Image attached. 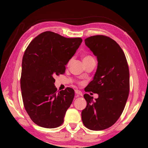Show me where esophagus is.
<instances>
[{"label":"esophagus","instance_id":"esophagus-1","mask_svg":"<svg viewBox=\"0 0 148 148\" xmlns=\"http://www.w3.org/2000/svg\"><path fill=\"white\" fill-rule=\"evenodd\" d=\"M75 93L76 94L77 96H82V95H83L82 92L80 91H79V90H77V89L75 90Z\"/></svg>","mask_w":148,"mask_h":148}]
</instances>
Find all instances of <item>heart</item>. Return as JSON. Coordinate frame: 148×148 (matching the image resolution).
<instances>
[{"label":"heart","instance_id":"obj_1","mask_svg":"<svg viewBox=\"0 0 148 148\" xmlns=\"http://www.w3.org/2000/svg\"><path fill=\"white\" fill-rule=\"evenodd\" d=\"M92 57L91 56H85L83 57V61H86V60H88L89 59H92ZM70 62H71V60H70V61L68 62V65H69Z\"/></svg>","mask_w":148,"mask_h":148}]
</instances>
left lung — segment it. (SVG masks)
Segmentation results:
<instances>
[{
  "instance_id": "obj_1",
  "label": "left lung",
  "mask_w": 148,
  "mask_h": 148,
  "mask_svg": "<svg viewBox=\"0 0 148 148\" xmlns=\"http://www.w3.org/2000/svg\"><path fill=\"white\" fill-rule=\"evenodd\" d=\"M85 44L97 57V71L85 91L99 97L84 95L87 102L82 112L85 127L92 131L109 128L121 116L129 93V70L125 53L113 39L96 35L85 40Z\"/></svg>"
}]
</instances>
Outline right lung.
I'll use <instances>...</instances> for the list:
<instances>
[{
	"label": "right lung",
	"mask_w": 148,
	"mask_h": 148,
	"mask_svg": "<svg viewBox=\"0 0 148 148\" xmlns=\"http://www.w3.org/2000/svg\"><path fill=\"white\" fill-rule=\"evenodd\" d=\"M82 42L81 38H65L46 31L27 47L22 60L21 95L27 114L38 126L53 129L63 123L74 91L67 87L57 92L54 77L64 73L65 65Z\"/></svg>",
	"instance_id": "1"
}]
</instances>
